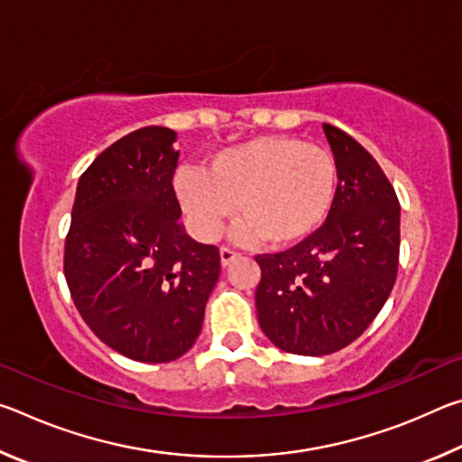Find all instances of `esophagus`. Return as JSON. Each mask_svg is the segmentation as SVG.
I'll return each instance as SVG.
<instances>
[{
    "label": "esophagus",
    "instance_id": "obj_1",
    "mask_svg": "<svg viewBox=\"0 0 462 462\" xmlns=\"http://www.w3.org/2000/svg\"><path fill=\"white\" fill-rule=\"evenodd\" d=\"M236 259H238V253H234V250L226 248V246L220 248V263H222V267H228V264L232 261H236Z\"/></svg>",
    "mask_w": 462,
    "mask_h": 462
}]
</instances>
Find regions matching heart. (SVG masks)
Wrapping results in <instances>:
<instances>
[{"label":"heart","instance_id":"1","mask_svg":"<svg viewBox=\"0 0 462 462\" xmlns=\"http://www.w3.org/2000/svg\"><path fill=\"white\" fill-rule=\"evenodd\" d=\"M175 195L199 240H214L234 214L238 240L287 246L308 238L330 212L336 165L326 148L285 134L248 138L209 156L206 171L181 169Z\"/></svg>","mask_w":462,"mask_h":462}]
</instances>
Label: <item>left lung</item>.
Returning <instances> with one entry per match:
<instances>
[{"label":"left lung","instance_id":"left-lung-1","mask_svg":"<svg viewBox=\"0 0 462 462\" xmlns=\"http://www.w3.org/2000/svg\"><path fill=\"white\" fill-rule=\"evenodd\" d=\"M336 175L324 226L279 254L256 256V316L285 353L332 355L356 340L393 289L400 263V201L379 162L340 128L324 124Z\"/></svg>","mask_w":462,"mask_h":462}]
</instances>
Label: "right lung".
<instances>
[{
    "label": "right lung",
    "instance_id": "add662e5",
    "mask_svg": "<svg viewBox=\"0 0 462 462\" xmlns=\"http://www.w3.org/2000/svg\"><path fill=\"white\" fill-rule=\"evenodd\" d=\"M177 132L146 126L106 148L77 183L65 277L85 322L109 348L171 363L201 332L220 253L185 232L173 175Z\"/></svg>",
    "mask_w": 462,
    "mask_h": 462
}]
</instances>
